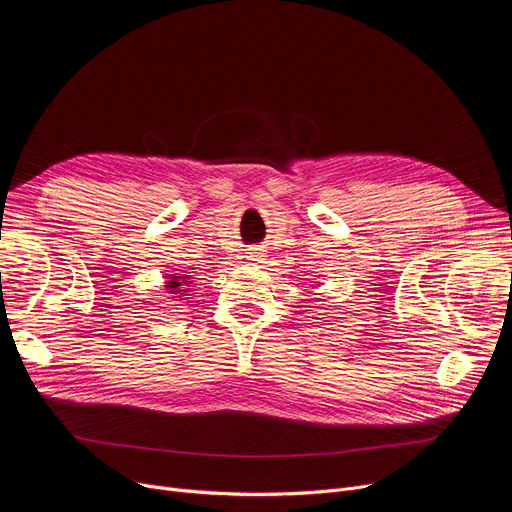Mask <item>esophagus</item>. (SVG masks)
Segmentation results:
<instances>
[{
	"label": "esophagus",
	"instance_id": "obj_1",
	"mask_svg": "<svg viewBox=\"0 0 512 512\" xmlns=\"http://www.w3.org/2000/svg\"><path fill=\"white\" fill-rule=\"evenodd\" d=\"M247 259H249V261H253V263H261V261L265 259V253H263V249H259V247H253V249H249V253H247Z\"/></svg>",
	"mask_w": 512,
	"mask_h": 512
}]
</instances>
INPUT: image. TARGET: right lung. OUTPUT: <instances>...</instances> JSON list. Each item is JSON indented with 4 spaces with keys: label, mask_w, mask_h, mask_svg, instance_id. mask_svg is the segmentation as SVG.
Here are the masks:
<instances>
[{
    "label": "right lung",
    "mask_w": 512,
    "mask_h": 512,
    "mask_svg": "<svg viewBox=\"0 0 512 512\" xmlns=\"http://www.w3.org/2000/svg\"><path fill=\"white\" fill-rule=\"evenodd\" d=\"M168 288L172 290V294H180V292H188V286H193V278L191 276H172L168 274ZM187 290L184 291L183 288Z\"/></svg>",
    "instance_id": "1"
}]
</instances>
